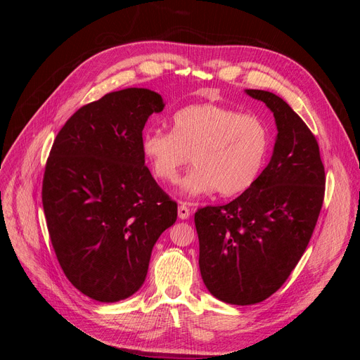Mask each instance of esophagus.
<instances>
[{"label":"esophagus","mask_w":360,"mask_h":360,"mask_svg":"<svg viewBox=\"0 0 360 360\" xmlns=\"http://www.w3.org/2000/svg\"><path fill=\"white\" fill-rule=\"evenodd\" d=\"M189 216H191L189 207L186 204H180L179 205V217H180V219H188Z\"/></svg>","instance_id":"obj_1"}]
</instances>
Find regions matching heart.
I'll use <instances>...</instances> for the list:
<instances>
[{"instance_id":"b5f03b06","label":"heart","mask_w":360,"mask_h":360,"mask_svg":"<svg viewBox=\"0 0 360 360\" xmlns=\"http://www.w3.org/2000/svg\"><path fill=\"white\" fill-rule=\"evenodd\" d=\"M266 124L219 105H192L172 115L171 132L148 129L141 148L155 176L176 183L181 169L195 167L181 183L188 197L217 191L222 197L248 191L257 181L269 153Z\"/></svg>"}]
</instances>
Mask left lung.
I'll use <instances>...</instances> for the list:
<instances>
[{
  "label": "left lung",
  "instance_id": "8db88e82",
  "mask_svg": "<svg viewBox=\"0 0 360 360\" xmlns=\"http://www.w3.org/2000/svg\"><path fill=\"white\" fill-rule=\"evenodd\" d=\"M246 94L274 112V155L240 197L195 213L207 290L242 307L270 297L297 266L317 224L326 184L319 143L303 120L274 93Z\"/></svg>",
  "mask_w": 360,
  "mask_h": 360
}]
</instances>
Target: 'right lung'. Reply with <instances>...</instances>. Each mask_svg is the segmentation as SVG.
Wrapping results in <instances>:
<instances>
[{"label":"right lung","instance_id":"1","mask_svg":"<svg viewBox=\"0 0 360 360\" xmlns=\"http://www.w3.org/2000/svg\"><path fill=\"white\" fill-rule=\"evenodd\" d=\"M160 94L126 89L79 108L61 127L41 186L51 243L85 296L112 303L144 284L155 243L177 219L141 148Z\"/></svg>","mask_w":360,"mask_h":360}]
</instances>
